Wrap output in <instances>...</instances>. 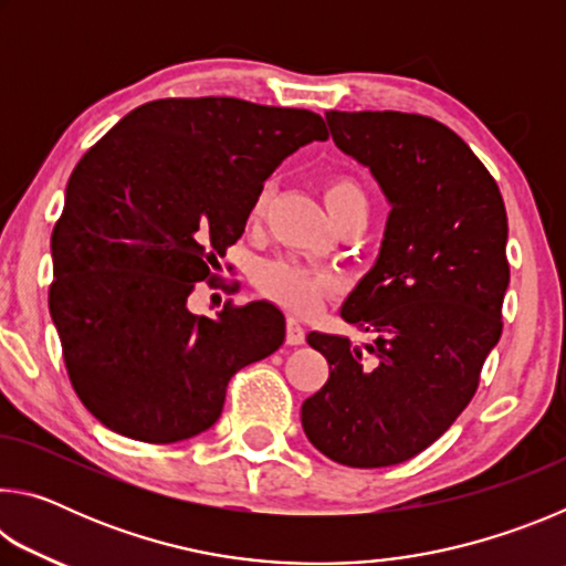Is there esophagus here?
<instances>
[{
  "label": "esophagus",
  "instance_id": "1",
  "mask_svg": "<svg viewBox=\"0 0 566 566\" xmlns=\"http://www.w3.org/2000/svg\"><path fill=\"white\" fill-rule=\"evenodd\" d=\"M304 339H306V332L300 324V319L294 317L286 319V344H290V347H300V344H304Z\"/></svg>",
  "mask_w": 566,
  "mask_h": 566
}]
</instances>
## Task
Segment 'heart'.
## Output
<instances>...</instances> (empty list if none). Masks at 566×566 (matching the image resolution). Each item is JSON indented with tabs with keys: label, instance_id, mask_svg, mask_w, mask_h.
<instances>
[{
	"label": "heart",
	"instance_id": "b5f03b06",
	"mask_svg": "<svg viewBox=\"0 0 566 566\" xmlns=\"http://www.w3.org/2000/svg\"><path fill=\"white\" fill-rule=\"evenodd\" d=\"M324 205H327L334 224L342 222L349 214H367V191L357 179L349 175H334L324 181ZM266 199H270V187H264L254 199L252 217L260 219L264 214ZM256 284L264 294L286 306L296 314H312L319 310L324 296L332 292V280L327 274L312 272L302 264L294 262H264L256 270Z\"/></svg>",
	"mask_w": 566,
	"mask_h": 566
}]
</instances>
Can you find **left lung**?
I'll list each match as a JSON object with an SVG mask.
<instances>
[{
  "label": "left lung",
  "mask_w": 566,
  "mask_h": 566,
  "mask_svg": "<svg viewBox=\"0 0 566 566\" xmlns=\"http://www.w3.org/2000/svg\"><path fill=\"white\" fill-rule=\"evenodd\" d=\"M327 124L391 209L375 266L342 304V319L375 344L364 359L347 337L306 334L329 379L302 405V427L332 462L389 467L452 427L502 337L506 209L494 177L442 122L327 112Z\"/></svg>",
  "instance_id": "1"
}]
</instances>
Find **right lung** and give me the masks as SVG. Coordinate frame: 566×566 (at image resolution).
Wrapping results in <instances>:
<instances>
[{"mask_svg": "<svg viewBox=\"0 0 566 566\" xmlns=\"http://www.w3.org/2000/svg\"><path fill=\"white\" fill-rule=\"evenodd\" d=\"M327 137L310 109L157 99L74 167L52 232L50 314L76 397L104 427L149 444L205 432L229 379L282 347L274 304L209 319L187 300L242 237L272 171Z\"/></svg>", "mask_w": 566, "mask_h": 566, "instance_id": "1", "label": "right lung"}]
</instances>
